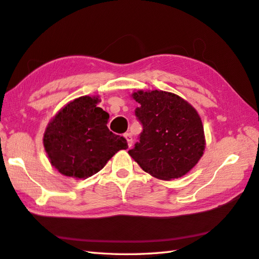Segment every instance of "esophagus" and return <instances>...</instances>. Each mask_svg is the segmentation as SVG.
I'll return each instance as SVG.
<instances>
[{"label":"esophagus","mask_w":259,"mask_h":259,"mask_svg":"<svg viewBox=\"0 0 259 259\" xmlns=\"http://www.w3.org/2000/svg\"><path fill=\"white\" fill-rule=\"evenodd\" d=\"M124 138H125V139H127L128 146L131 147L132 146V136H131V134H129V132H127V134H124Z\"/></svg>","instance_id":"obj_1"}]
</instances>
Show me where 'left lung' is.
I'll return each mask as SVG.
<instances>
[{
  "label": "left lung",
  "instance_id": "1",
  "mask_svg": "<svg viewBox=\"0 0 259 259\" xmlns=\"http://www.w3.org/2000/svg\"><path fill=\"white\" fill-rule=\"evenodd\" d=\"M132 97L140 104L135 115L143 129L128 153L154 178L170 181L185 176L205 148L196 110L179 96L162 90H140Z\"/></svg>",
  "mask_w": 259,
  "mask_h": 259
}]
</instances>
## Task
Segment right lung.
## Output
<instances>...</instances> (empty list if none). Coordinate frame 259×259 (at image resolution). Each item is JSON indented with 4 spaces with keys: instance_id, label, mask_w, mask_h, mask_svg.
<instances>
[{
    "instance_id": "obj_1",
    "label": "right lung",
    "mask_w": 259,
    "mask_h": 259,
    "mask_svg": "<svg viewBox=\"0 0 259 259\" xmlns=\"http://www.w3.org/2000/svg\"><path fill=\"white\" fill-rule=\"evenodd\" d=\"M97 102L89 96L70 101L47 125L43 140L47 155L66 177H92L119 150L128 148L123 137L108 129L109 115Z\"/></svg>"
}]
</instances>
